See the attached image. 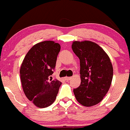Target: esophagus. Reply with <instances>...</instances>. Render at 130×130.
I'll use <instances>...</instances> for the list:
<instances>
[{
    "mask_svg": "<svg viewBox=\"0 0 130 130\" xmlns=\"http://www.w3.org/2000/svg\"><path fill=\"white\" fill-rule=\"evenodd\" d=\"M71 78H72V77H65L64 79H65V80L68 81V80H70Z\"/></svg>",
    "mask_w": 130,
    "mask_h": 130,
    "instance_id": "34e87169",
    "label": "esophagus"
}]
</instances>
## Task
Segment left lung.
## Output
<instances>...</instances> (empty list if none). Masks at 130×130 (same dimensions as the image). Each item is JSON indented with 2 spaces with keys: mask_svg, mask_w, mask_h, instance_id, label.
Wrapping results in <instances>:
<instances>
[{
  "mask_svg": "<svg viewBox=\"0 0 130 130\" xmlns=\"http://www.w3.org/2000/svg\"><path fill=\"white\" fill-rule=\"evenodd\" d=\"M71 47L80 61L81 84L73 90L76 99L85 107L95 106L102 101L111 85L110 59L102 47L91 41H74Z\"/></svg>",
  "mask_w": 130,
  "mask_h": 130,
  "instance_id": "8db88e82",
  "label": "left lung"
}]
</instances>
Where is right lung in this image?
I'll return each mask as SVG.
<instances>
[{
    "label": "right lung",
    "mask_w": 130,
    "mask_h": 130,
    "mask_svg": "<svg viewBox=\"0 0 130 130\" xmlns=\"http://www.w3.org/2000/svg\"><path fill=\"white\" fill-rule=\"evenodd\" d=\"M60 50V45L54 41L40 42L29 49L21 64L20 77L23 92L39 108L48 107L54 102L62 84L57 79L52 80L51 76Z\"/></svg>",
    "instance_id": "add662e5"
}]
</instances>
